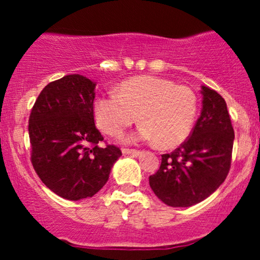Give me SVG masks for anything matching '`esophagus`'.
<instances>
[{"mask_svg":"<svg viewBox=\"0 0 260 260\" xmlns=\"http://www.w3.org/2000/svg\"><path fill=\"white\" fill-rule=\"evenodd\" d=\"M122 153L124 155H133V156H139L140 151L139 150H134V149H122Z\"/></svg>","mask_w":260,"mask_h":260,"instance_id":"esophagus-1","label":"esophagus"}]
</instances>
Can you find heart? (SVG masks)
<instances>
[{
  "label": "heart",
  "mask_w": 260,
  "mask_h": 260,
  "mask_svg": "<svg viewBox=\"0 0 260 260\" xmlns=\"http://www.w3.org/2000/svg\"><path fill=\"white\" fill-rule=\"evenodd\" d=\"M196 94L189 88L154 76L124 80L116 94L101 95L92 105L98 127L116 137L134 123L140 126L131 142H155L164 149L175 148L188 138L194 124Z\"/></svg>",
  "instance_id": "heart-1"
}]
</instances>
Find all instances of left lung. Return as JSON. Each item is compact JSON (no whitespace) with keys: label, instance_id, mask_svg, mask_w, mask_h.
I'll return each mask as SVG.
<instances>
[{"label":"left lung","instance_id":"obj_1","mask_svg":"<svg viewBox=\"0 0 260 260\" xmlns=\"http://www.w3.org/2000/svg\"><path fill=\"white\" fill-rule=\"evenodd\" d=\"M202 112L192 134L171 154L161 155L157 172L149 177L155 196L166 205L198 204L220 187L230 171L235 132L225 100L202 85Z\"/></svg>","mask_w":260,"mask_h":260}]
</instances>
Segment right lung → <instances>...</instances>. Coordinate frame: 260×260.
<instances>
[{"mask_svg": "<svg viewBox=\"0 0 260 260\" xmlns=\"http://www.w3.org/2000/svg\"><path fill=\"white\" fill-rule=\"evenodd\" d=\"M95 86L80 74L49 83L29 117L34 170L45 186L68 201L96 194L122 155L115 145H99L104 137L94 123Z\"/></svg>", "mask_w": 260, "mask_h": 260, "instance_id": "right-lung-1", "label": "right lung"}]
</instances>
